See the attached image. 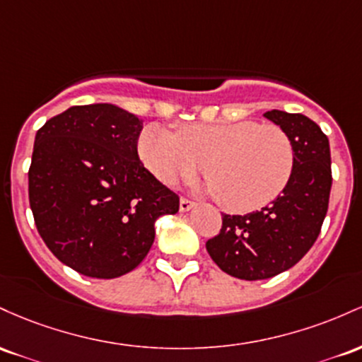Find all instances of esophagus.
Returning a JSON list of instances; mask_svg holds the SVG:
<instances>
[{"label":"esophagus","instance_id":"esophagus-1","mask_svg":"<svg viewBox=\"0 0 362 362\" xmlns=\"http://www.w3.org/2000/svg\"><path fill=\"white\" fill-rule=\"evenodd\" d=\"M193 206H194V202L188 200V198H185V197H181V200H180V210H181V212H188V210L193 209Z\"/></svg>","mask_w":362,"mask_h":362}]
</instances>
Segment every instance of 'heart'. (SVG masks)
<instances>
[{
	"mask_svg": "<svg viewBox=\"0 0 362 362\" xmlns=\"http://www.w3.org/2000/svg\"><path fill=\"white\" fill-rule=\"evenodd\" d=\"M138 153L156 180L174 186L202 162L206 189L227 212L247 214L272 203L289 185L296 148L286 129L257 121L182 123L170 133L150 127Z\"/></svg>",
	"mask_w": 362,
	"mask_h": 362,
	"instance_id": "b5f03b06",
	"label": "heart"
}]
</instances>
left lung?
<instances>
[{"instance_id":"obj_1","label":"left lung","mask_w":362,"mask_h":362,"mask_svg":"<svg viewBox=\"0 0 362 362\" xmlns=\"http://www.w3.org/2000/svg\"><path fill=\"white\" fill-rule=\"evenodd\" d=\"M267 119L286 129L296 148L289 185L270 205L246 215H222L221 233L206 251L226 274L263 280L289 270L310 251L328 210L332 160L328 138L304 115L274 111Z\"/></svg>"}]
</instances>
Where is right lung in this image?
Instances as JSON below:
<instances>
[{
	"label": "right lung",
	"instance_id": "1",
	"mask_svg": "<svg viewBox=\"0 0 362 362\" xmlns=\"http://www.w3.org/2000/svg\"><path fill=\"white\" fill-rule=\"evenodd\" d=\"M144 119L112 104L73 105L35 135L28 202L40 238L59 262L93 279L136 269L156 221L180 197L138 157Z\"/></svg>",
	"mask_w": 362,
	"mask_h": 362
}]
</instances>
